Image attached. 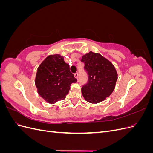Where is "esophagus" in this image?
I'll list each match as a JSON object with an SVG mask.
<instances>
[{
  "instance_id": "obj_1",
  "label": "esophagus",
  "mask_w": 153,
  "mask_h": 153,
  "mask_svg": "<svg viewBox=\"0 0 153 153\" xmlns=\"http://www.w3.org/2000/svg\"><path fill=\"white\" fill-rule=\"evenodd\" d=\"M75 77L76 78H77V79H78V77H79V74H78V73H75Z\"/></svg>"
}]
</instances>
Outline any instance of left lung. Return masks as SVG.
I'll return each instance as SVG.
<instances>
[{"label":"left lung","instance_id":"1","mask_svg":"<svg viewBox=\"0 0 153 153\" xmlns=\"http://www.w3.org/2000/svg\"><path fill=\"white\" fill-rule=\"evenodd\" d=\"M81 62L88 75L87 82L82 87L84 98L91 103L105 100L112 94L117 80L114 65L101 55L92 52L84 55Z\"/></svg>","mask_w":153,"mask_h":153}]
</instances>
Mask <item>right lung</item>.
<instances>
[{
  "label": "right lung",
  "mask_w": 153,
  "mask_h": 153,
  "mask_svg": "<svg viewBox=\"0 0 153 153\" xmlns=\"http://www.w3.org/2000/svg\"><path fill=\"white\" fill-rule=\"evenodd\" d=\"M76 82L64 57L54 55L47 57L38 67L35 84L41 98L53 104L65 99L71 84Z\"/></svg>",
  "instance_id": "1"
}]
</instances>
